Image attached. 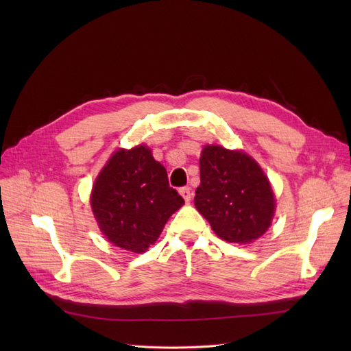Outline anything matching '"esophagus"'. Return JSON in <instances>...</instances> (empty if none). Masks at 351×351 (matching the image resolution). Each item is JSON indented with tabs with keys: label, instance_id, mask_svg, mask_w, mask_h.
Instances as JSON below:
<instances>
[{
	"label": "esophagus",
	"instance_id": "34e87169",
	"mask_svg": "<svg viewBox=\"0 0 351 351\" xmlns=\"http://www.w3.org/2000/svg\"><path fill=\"white\" fill-rule=\"evenodd\" d=\"M180 195H182L183 199L189 204V202L192 200V189H190L189 186H184V187L180 189Z\"/></svg>",
	"mask_w": 351,
	"mask_h": 351
}]
</instances>
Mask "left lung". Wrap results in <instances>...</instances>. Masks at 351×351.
<instances>
[{"mask_svg": "<svg viewBox=\"0 0 351 351\" xmlns=\"http://www.w3.org/2000/svg\"><path fill=\"white\" fill-rule=\"evenodd\" d=\"M195 206L230 243H249L268 230L275 202L271 184L249 155L210 145L202 151Z\"/></svg>", "mask_w": 351, "mask_h": 351, "instance_id": "8db88e82", "label": "left lung"}]
</instances>
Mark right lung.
<instances>
[{
    "label": "right lung",
    "instance_id": "1",
    "mask_svg": "<svg viewBox=\"0 0 351 351\" xmlns=\"http://www.w3.org/2000/svg\"><path fill=\"white\" fill-rule=\"evenodd\" d=\"M92 210L112 244L142 253L156 241L184 199L169 187L167 169L146 146L117 151L92 190Z\"/></svg>",
    "mask_w": 351,
    "mask_h": 351
}]
</instances>
